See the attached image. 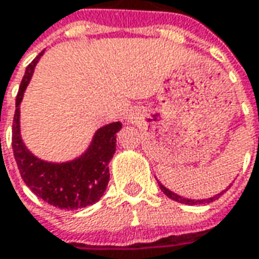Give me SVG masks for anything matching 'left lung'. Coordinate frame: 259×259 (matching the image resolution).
I'll list each match as a JSON object with an SVG mask.
<instances>
[{"mask_svg": "<svg viewBox=\"0 0 259 259\" xmlns=\"http://www.w3.org/2000/svg\"><path fill=\"white\" fill-rule=\"evenodd\" d=\"M158 186H160V189L163 190V193L165 194V196H168L169 199L175 200V201H178V203H182V204H189V205H196V204H205V203H212V201H215V200L218 199V197H221L222 194H224V192H226V190H222L221 193L215 194V196H212V197H209V199H203V200H192V199H186V197H182V196H179V194L174 193V192H171L169 189H167L164 185H161L160 182H158Z\"/></svg>", "mask_w": 259, "mask_h": 259, "instance_id": "obj_1", "label": "left lung"}]
</instances>
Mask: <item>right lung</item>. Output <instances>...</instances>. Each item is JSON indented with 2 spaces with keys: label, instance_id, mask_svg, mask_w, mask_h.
I'll return each instance as SVG.
<instances>
[{
  "label": "right lung",
  "instance_id": "add662e5",
  "mask_svg": "<svg viewBox=\"0 0 259 259\" xmlns=\"http://www.w3.org/2000/svg\"><path fill=\"white\" fill-rule=\"evenodd\" d=\"M42 55L44 51L27 66L16 96L12 124L13 156L24 184L35 196L60 209L84 208L96 203L106 190L110 179L109 163L116 153V134L122 124L116 121L99 128L88 149L74 160L52 163L34 156L20 135V103Z\"/></svg>",
  "mask_w": 259,
  "mask_h": 259
}]
</instances>
